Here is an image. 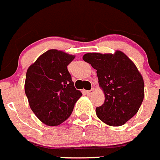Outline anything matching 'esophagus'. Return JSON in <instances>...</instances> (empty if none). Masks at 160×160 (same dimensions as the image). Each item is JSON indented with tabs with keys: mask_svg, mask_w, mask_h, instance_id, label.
I'll return each mask as SVG.
<instances>
[{
	"mask_svg": "<svg viewBox=\"0 0 160 160\" xmlns=\"http://www.w3.org/2000/svg\"><path fill=\"white\" fill-rule=\"evenodd\" d=\"M93 91H94V89H93V88H92V89H90V90H87L86 93H88V94H91V93H93Z\"/></svg>",
	"mask_w": 160,
	"mask_h": 160,
	"instance_id": "1",
	"label": "esophagus"
}]
</instances>
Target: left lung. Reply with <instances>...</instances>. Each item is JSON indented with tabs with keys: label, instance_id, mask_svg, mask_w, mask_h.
<instances>
[{
	"label": "left lung",
	"instance_id": "1",
	"mask_svg": "<svg viewBox=\"0 0 160 160\" xmlns=\"http://www.w3.org/2000/svg\"><path fill=\"white\" fill-rule=\"evenodd\" d=\"M83 60L97 70L104 103L96 108V114L107 125L119 127L136 115L143 102V77L125 53H86Z\"/></svg>",
	"mask_w": 160,
	"mask_h": 160
}]
</instances>
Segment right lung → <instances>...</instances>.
I'll use <instances>...</instances> for the list:
<instances>
[{"label":"right lung","instance_id":"obj_1","mask_svg":"<svg viewBox=\"0 0 160 160\" xmlns=\"http://www.w3.org/2000/svg\"><path fill=\"white\" fill-rule=\"evenodd\" d=\"M75 56L51 49L26 72L24 91L33 113L42 123L60 125L71 116L82 93L75 88L67 66Z\"/></svg>","mask_w":160,"mask_h":160}]
</instances>
